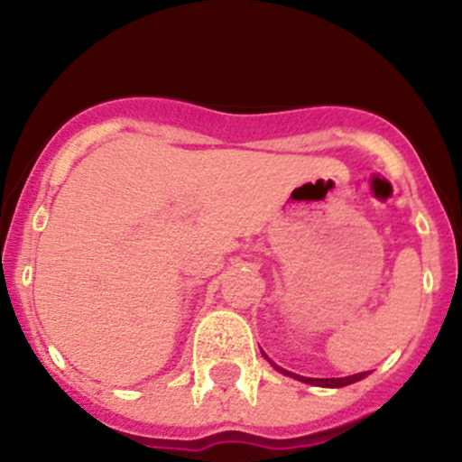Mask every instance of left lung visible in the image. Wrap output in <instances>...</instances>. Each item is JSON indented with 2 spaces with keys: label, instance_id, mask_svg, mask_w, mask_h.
<instances>
[{
  "label": "left lung",
  "instance_id": "left-lung-1",
  "mask_svg": "<svg viewBox=\"0 0 462 462\" xmlns=\"http://www.w3.org/2000/svg\"><path fill=\"white\" fill-rule=\"evenodd\" d=\"M270 365H273V362H270ZM274 369L277 371H282V374H286V375H292L295 377V380H300V382H306V384H315V386H333V389H337V386H346V384H353V382H357V380H362V377H366L369 374H356V375H348V377H304V375H295V374H288V371H283L282 366H277V365H273Z\"/></svg>",
  "mask_w": 462,
  "mask_h": 462
}]
</instances>
